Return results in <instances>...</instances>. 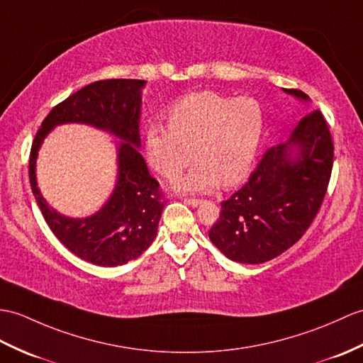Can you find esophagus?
I'll list each match as a JSON object with an SVG mask.
<instances>
[{
	"label": "esophagus",
	"mask_w": 363,
	"mask_h": 363,
	"mask_svg": "<svg viewBox=\"0 0 363 363\" xmlns=\"http://www.w3.org/2000/svg\"><path fill=\"white\" fill-rule=\"evenodd\" d=\"M184 202H185V204L191 206V207H198L202 201L198 199V198H184Z\"/></svg>",
	"instance_id": "esophagus-1"
}]
</instances>
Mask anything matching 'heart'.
Listing matches in <instances>:
<instances>
[{
  "mask_svg": "<svg viewBox=\"0 0 363 363\" xmlns=\"http://www.w3.org/2000/svg\"><path fill=\"white\" fill-rule=\"evenodd\" d=\"M264 125L263 105L254 97L191 92L168 109V125L148 126V161L162 178L174 179L195 156V167L176 182L181 191H210L221 182L233 187L254 165Z\"/></svg>",
  "mask_w": 363,
  "mask_h": 363,
  "instance_id": "obj_1",
  "label": "heart"
}]
</instances>
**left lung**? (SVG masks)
Here are the masks:
<instances>
[{
	"label": "left lung",
	"instance_id": "8db88e82",
	"mask_svg": "<svg viewBox=\"0 0 363 363\" xmlns=\"http://www.w3.org/2000/svg\"><path fill=\"white\" fill-rule=\"evenodd\" d=\"M286 92L309 100L300 89ZM333 161L330 128L314 109L301 117L289 140L269 148L249 181L221 202L208 238L238 263L259 264L281 255L303 237L322 207Z\"/></svg>",
	"mask_w": 363,
	"mask_h": 363
}]
</instances>
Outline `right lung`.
Instances as JSON below:
<instances>
[{"mask_svg":"<svg viewBox=\"0 0 363 363\" xmlns=\"http://www.w3.org/2000/svg\"><path fill=\"white\" fill-rule=\"evenodd\" d=\"M145 80L109 79L89 83L55 105L32 142L29 179L45 221L74 255L97 266H121L150 247L165 206L161 185L150 174L136 147L140 145V88ZM94 124L125 140L120 146V179L115 193L96 215L72 220L57 214L40 196L35 161L40 142L55 124Z\"/></svg>","mask_w":363,"mask_h":363,"instance_id":"right-lung-1","label":"right lung"}]
</instances>
